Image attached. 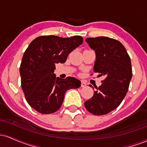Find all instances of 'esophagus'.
Here are the masks:
<instances>
[{
	"mask_svg": "<svg viewBox=\"0 0 147 147\" xmlns=\"http://www.w3.org/2000/svg\"><path fill=\"white\" fill-rule=\"evenodd\" d=\"M81 86L82 88H85L86 86V82H83V81H82V84H81Z\"/></svg>",
	"mask_w": 147,
	"mask_h": 147,
	"instance_id": "1",
	"label": "esophagus"
}]
</instances>
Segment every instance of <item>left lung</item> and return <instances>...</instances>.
Masks as SVG:
<instances>
[{
	"instance_id": "1",
	"label": "left lung",
	"mask_w": 147,
	"mask_h": 147,
	"mask_svg": "<svg viewBox=\"0 0 147 147\" xmlns=\"http://www.w3.org/2000/svg\"><path fill=\"white\" fill-rule=\"evenodd\" d=\"M86 41L95 52L93 71L104 79L84 105L90 113L103 115L117 109L126 95L132 78L131 59L124 45L114 38L98 36Z\"/></svg>"
}]
</instances>
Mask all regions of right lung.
Instances as JSON below:
<instances>
[{
	"label": "right lung",
	"instance_id": "add662e5",
	"mask_svg": "<svg viewBox=\"0 0 147 147\" xmlns=\"http://www.w3.org/2000/svg\"><path fill=\"white\" fill-rule=\"evenodd\" d=\"M83 43L81 36L70 38L50 35L38 36L25 50L20 66L21 87L25 99L35 111L50 114L60 109L66 90L78 88L74 77H55V64L63 63L72 50Z\"/></svg>",
	"mask_w": 147,
	"mask_h": 147
}]
</instances>
